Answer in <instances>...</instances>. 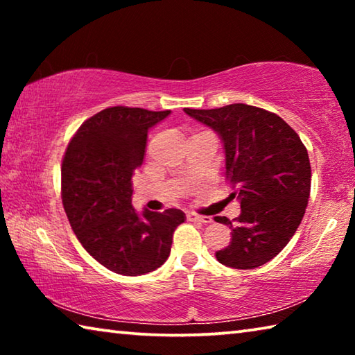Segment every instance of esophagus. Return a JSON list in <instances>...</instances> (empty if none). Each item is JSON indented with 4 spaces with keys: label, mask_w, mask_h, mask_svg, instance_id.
<instances>
[{
    "label": "esophagus",
    "mask_w": 355,
    "mask_h": 355,
    "mask_svg": "<svg viewBox=\"0 0 355 355\" xmlns=\"http://www.w3.org/2000/svg\"><path fill=\"white\" fill-rule=\"evenodd\" d=\"M188 219L200 222V224H211V222H213V219L209 218V216H200V214H196V213H189Z\"/></svg>",
    "instance_id": "1"
}]
</instances>
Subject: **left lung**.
Returning <instances> with one entry per match:
<instances>
[{"mask_svg": "<svg viewBox=\"0 0 355 355\" xmlns=\"http://www.w3.org/2000/svg\"><path fill=\"white\" fill-rule=\"evenodd\" d=\"M184 112L220 137L228 199L241 203L235 222L214 218L232 228L230 244L216 258L235 269L263 266L290 243L304 218L311 186L307 148L284 119L261 107L235 103Z\"/></svg>", "mask_w": 355, "mask_h": 355, "instance_id": "obj_1", "label": "left lung"}]
</instances>
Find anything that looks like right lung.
Listing matches in <instances>:
<instances>
[{
	"mask_svg": "<svg viewBox=\"0 0 355 355\" xmlns=\"http://www.w3.org/2000/svg\"><path fill=\"white\" fill-rule=\"evenodd\" d=\"M171 111L112 106L84 122L62 159V203L83 248L110 271L142 275L163 264L172 235L184 222L180 209L164 213L131 205L133 173L146 155L148 130Z\"/></svg>",
	"mask_w": 355,
	"mask_h": 355,
	"instance_id": "obj_1",
	"label": "right lung"
}]
</instances>
